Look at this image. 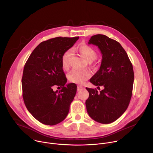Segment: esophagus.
I'll return each mask as SVG.
<instances>
[{
    "label": "esophagus",
    "mask_w": 153,
    "mask_h": 153,
    "mask_svg": "<svg viewBox=\"0 0 153 153\" xmlns=\"http://www.w3.org/2000/svg\"><path fill=\"white\" fill-rule=\"evenodd\" d=\"M83 88H84V87H83V86L78 85V86H77V91H80V90H82V89H83Z\"/></svg>",
    "instance_id": "obj_1"
}]
</instances>
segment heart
Instances as JSON below:
<instances>
[{"label":"heart","instance_id":"b5f03b06","mask_svg":"<svg viewBox=\"0 0 153 153\" xmlns=\"http://www.w3.org/2000/svg\"><path fill=\"white\" fill-rule=\"evenodd\" d=\"M76 50L79 51L82 57L88 62H92L94 61L97 56V52L91 47L86 45L80 44L76 47ZM72 52L70 50L65 51L61 58L62 66L64 70H67L68 68L69 65L68 62L70 56H71ZM91 77V73L87 70H74L69 74L68 78L71 82L82 84L86 80H88Z\"/></svg>","mask_w":153,"mask_h":153}]
</instances>
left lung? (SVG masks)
Wrapping results in <instances>:
<instances>
[{
  "label": "left lung",
  "instance_id": "left-lung-1",
  "mask_svg": "<svg viewBox=\"0 0 153 153\" xmlns=\"http://www.w3.org/2000/svg\"><path fill=\"white\" fill-rule=\"evenodd\" d=\"M88 44L98 47L102 54L100 69L90 82L103 89L86 88L89 97L85 102L89 116L100 123H110L127 109L133 93L134 71L127 53L120 43L105 35L93 36Z\"/></svg>",
  "mask_w": 153,
  "mask_h": 153
}]
</instances>
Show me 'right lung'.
I'll list each match as a JSON object with an SVG mask.
<instances>
[{
  "instance_id": "right-lung-1",
  "label": "right lung",
  "mask_w": 153,
  "mask_h": 153,
  "mask_svg": "<svg viewBox=\"0 0 153 153\" xmlns=\"http://www.w3.org/2000/svg\"><path fill=\"white\" fill-rule=\"evenodd\" d=\"M79 37H57L39 44L28 57L22 78V96L28 111L38 121L54 125L68 114L77 91L75 83L65 86L67 79L61 58ZM60 86L59 91L53 87Z\"/></svg>"
}]
</instances>
